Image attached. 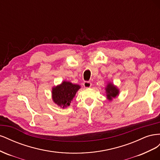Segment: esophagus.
<instances>
[{"label":"esophagus","mask_w":160,"mask_h":160,"mask_svg":"<svg viewBox=\"0 0 160 160\" xmlns=\"http://www.w3.org/2000/svg\"><path fill=\"white\" fill-rule=\"evenodd\" d=\"M91 83L89 81H85L83 83V86L85 87V88H90V87H91Z\"/></svg>","instance_id":"34e87169"}]
</instances>
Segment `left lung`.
Masks as SVG:
<instances>
[{
    "mask_svg": "<svg viewBox=\"0 0 160 160\" xmlns=\"http://www.w3.org/2000/svg\"><path fill=\"white\" fill-rule=\"evenodd\" d=\"M105 93L107 95V98L111 101L119 95V91L117 87L113 83H109L105 88Z\"/></svg>",
    "mask_w": 160,
    "mask_h": 160,
    "instance_id": "obj_1",
    "label": "left lung"
}]
</instances>
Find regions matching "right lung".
<instances>
[{
    "instance_id": "obj_1",
    "label": "right lung",
    "mask_w": 160,
    "mask_h": 160,
    "mask_svg": "<svg viewBox=\"0 0 160 160\" xmlns=\"http://www.w3.org/2000/svg\"><path fill=\"white\" fill-rule=\"evenodd\" d=\"M81 88L80 85L72 84L69 81H62V83L52 89V98L54 103L62 108L70 105L77 91Z\"/></svg>"
}]
</instances>
